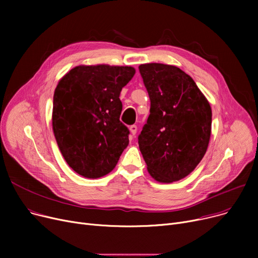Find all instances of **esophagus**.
Masks as SVG:
<instances>
[{
  "label": "esophagus",
  "instance_id": "esophagus-1",
  "mask_svg": "<svg viewBox=\"0 0 258 258\" xmlns=\"http://www.w3.org/2000/svg\"><path fill=\"white\" fill-rule=\"evenodd\" d=\"M130 131H131L132 136L135 137V136H136V134H137V125H131Z\"/></svg>",
  "mask_w": 258,
  "mask_h": 258
}]
</instances>
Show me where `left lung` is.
Listing matches in <instances>:
<instances>
[{"label": "left lung", "mask_w": 258, "mask_h": 258, "mask_svg": "<svg viewBox=\"0 0 258 258\" xmlns=\"http://www.w3.org/2000/svg\"><path fill=\"white\" fill-rule=\"evenodd\" d=\"M151 99V114L138 137L148 173L160 183L180 181L206 154L212 112L195 80L180 68L139 66Z\"/></svg>", "instance_id": "left-lung-1"}]
</instances>
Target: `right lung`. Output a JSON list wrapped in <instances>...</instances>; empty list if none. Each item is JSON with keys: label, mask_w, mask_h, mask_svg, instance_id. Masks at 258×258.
Masks as SVG:
<instances>
[{"label": "right lung", "mask_w": 258, "mask_h": 258, "mask_svg": "<svg viewBox=\"0 0 258 258\" xmlns=\"http://www.w3.org/2000/svg\"><path fill=\"white\" fill-rule=\"evenodd\" d=\"M135 73L128 66L80 64L58 81L53 133L68 165L85 178L110 173L128 145L130 132L119 120V96Z\"/></svg>", "instance_id": "obj_1"}]
</instances>
